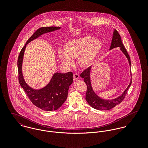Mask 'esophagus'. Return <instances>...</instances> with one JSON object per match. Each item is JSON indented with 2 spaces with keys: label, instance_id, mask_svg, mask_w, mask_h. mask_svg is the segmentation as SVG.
<instances>
[{
  "label": "esophagus",
  "instance_id": "obj_1",
  "mask_svg": "<svg viewBox=\"0 0 148 148\" xmlns=\"http://www.w3.org/2000/svg\"><path fill=\"white\" fill-rule=\"evenodd\" d=\"M79 77H80L79 74H78V73H74V74H73V78H74L75 80H77V79H79Z\"/></svg>",
  "mask_w": 148,
  "mask_h": 148
}]
</instances>
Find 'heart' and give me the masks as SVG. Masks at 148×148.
Returning <instances> with one entry per match:
<instances>
[{"instance_id":"1","label":"heart","mask_w":148,"mask_h":148,"mask_svg":"<svg viewBox=\"0 0 148 148\" xmlns=\"http://www.w3.org/2000/svg\"><path fill=\"white\" fill-rule=\"evenodd\" d=\"M102 48L103 43L99 39L84 36L66 41L64 49H58V55L62 62L66 65H72V59L77 57L80 66H88L97 58Z\"/></svg>"}]
</instances>
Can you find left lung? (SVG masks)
<instances>
[{
	"label": "left lung",
	"instance_id": "left-lung-1",
	"mask_svg": "<svg viewBox=\"0 0 148 148\" xmlns=\"http://www.w3.org/2000/svg\"><path fill=\"white\" fill-rule=\"evenodd\" d=\"M116 47H119L120 48V50L125 55L128 60L130 68L131 62H130V57L127 52L126 49L125 48V47L124 46L122 42L120 35H119V32L116 29H114L113 31L112 42H111V45H110L109 50L112 49ZM91 69H92V66L86 69L80 75L81 77L84 79V81L87 86V90L86 92L85 99L87 103H88V104L95 109H97L100 110H109L113 108L115 106L121 103L122 101L124 99L127 95V91L129 88L130 86L131 85L132 78L130 79V82L127 86L126 89L123 92V93L120 96L113 99L106 100L101 98L98 95H97L92 88V86L91 85V82H90V76ZM130 73H131V70H130Z\"/></svg>",
	"mask_w": 148,
	"mask_h": 148
}]
</instances>
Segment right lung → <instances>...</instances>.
<instances>
[{
    "mask_svg": "<svg viewBox=\"0 0 148 148\" xmlns=\"http://www.w3.org/2000/svg\"><path fill=\"white\" fill-rule=\"evenodd\" d=\"M59 27H45L39 28L27 40L21 49L18 59L19 82L31 101L37 107L45 111L55 110L59 109L65 101L69 86L73 82V73L71 72L53 74L49 83L40 89L30 87L24 80L22 73V64L24 51L28 44L42 35L60 29Z\"/></svg>",
    "mask_w": 148,
    "mask_h": 148,
    "instance_id": "obj_1",
    "label": "right lung"
}]
</instances>
